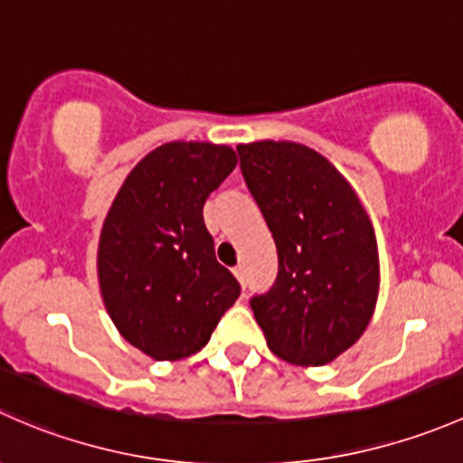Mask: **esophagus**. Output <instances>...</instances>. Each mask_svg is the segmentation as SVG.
<instances>
[{"instance_id": "esophagus-1", "label": "esophagus", "mask_w": 463, "mask_h": 463, "mask_svg": "<svg viewBox=\"0 0 463 463\" xmlns=\"http://www.w3.org/2000/svg\"><path fill=\"white\" fill-rule=\"evenodd\" d=\"M233 276H236V279H238V283L245 285V267H242V265L233 267Z\"/></svg>"}]
</instances>
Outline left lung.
<instances>
[{
  "label": "left lung",
  "mask_w": 463,
  "mask_h": 463,
  "mask_svg": "<svg viewBox=\"0 0 463 463\" xmlns=\"http://www.w3.org/2000/svg\"><path fill=\"white\" fill-rule=\"evenodd\" d=\"M247 189L279 254L267 294L250 301L267 345L294 365H326L354 345L379 298L373 221L330 160L298 142L238 145Z\"/></svg>",
  "instance_id": "left-lung-1"
}]
</instances>
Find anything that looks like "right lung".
Masks as SVG:
<instances>
[{"instance_id": "add662e5", "label": "right lung", "mask_w": 463, "mask_h": 463, "mask_svg": "<svg viewBox=\"0 0 463 463\" xmlns=\"http://www.w3.org/2000/svg\"><path fill=\"white\" fill-rule=\"evenodd\" d=\"M212 142H166L137 162L104 218L98 280L122 336L156 361L207 345L241 285L213 254L204 200L236 166Z\"/></svg>"}]
</instances>
